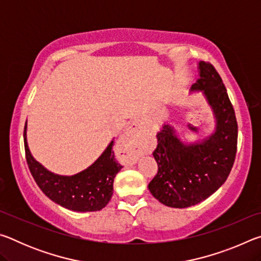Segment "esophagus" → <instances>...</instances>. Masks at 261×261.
I'll use <instances>...</instances> for the list:
<instances>
[{
  "mask_svg": "<svg viewBox=\"0 0 261 261\" xmlns=\"http://www.w3.org/2000/svg\"><path fill=\"white\" fill-rule=\"evenodd\" d=\"M123 147L131 161H137L141 154V124L139 121L132 122L127 127L123 139Z\"/></svg>",
  "mask_w": 261,
  "mask_h": 261,
  "instance_id": "34e87169",
  "label": "esophagus"
}]
</instances>
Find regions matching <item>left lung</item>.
<instances>
[{
    "label": "left lung",
    "instance_id": "obj_1",
    "mask_svg": "<svg viewBox=\"0 0 261 261\" xmlns=\"http://www.w3.org/2000/svg\"><path fill=\"white\" fill-rule=\"evenodd\" d=\"M198 74L190 91L201 92L210 106L213 131L188 143L165 122L156 134L158 147L153 152L159 169L148 190L161 204L174 208H187L212 196L226 182L236 156L237 122L222 79L205 62L198 63Z\"/></svg>",
    "mask_w": 261,
    "mask_h": 261
}]
</instances>
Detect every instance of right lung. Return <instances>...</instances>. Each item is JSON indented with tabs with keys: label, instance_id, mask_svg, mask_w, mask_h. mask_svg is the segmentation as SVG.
<instances>
[{
	"label": "right lung",
	"instance_id": "add662e5",
	"mask_svg": "<svg viewBox=\"0 0 261 261\" xmlns=\"http://www.w3.org/2000/svg\"><path fill=\"white\" fill-rule=\"evenodd\" d=\"M26 134L28 122L24 130L26 161L35 183L50 200L73 212H95L108 204L113 196L115 176L123 168L114 155V139L90 167L68 176L51 173L35 160L30 151Z\"/></svg>",
	"mask_w": 261,
	"mask_h": 261
}]
</instances>
